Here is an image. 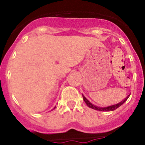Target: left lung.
<instances>
[{"label": "left lung", "instance_id": "left-lung-1", "mask_svg": "<svg viewBox=\"0 0 145 145\" xmlns=\"http://www.w3.org/2000/svg\"><path fill=\"white\" fill-rule=\"evenodd\" d=\"M129 95H128V96L126 97V99H124V100H123L122 101L119 102L118 104H116V105H114L108 106V107H105V108H101V107H98V106L94 105H93L92 103H90V102H89V101L86 99V97L84 96V95H83V98H84V101H85V103L86 104V105L88 106V107H89L90 108H93V109L96 110H100V111H112V110H116L117 108H119L120 106H121L122 105H123V104L124 102L127 100V99H128Z\"/></svg>", "mask_w": 145, "mask_h": 145}]
</instances>
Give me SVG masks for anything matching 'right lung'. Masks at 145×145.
<instances>
[{
	"mask_svg": "<svg viewBox=\"0 0 145 145\" xmlns=\"http://www.w3.org/2000/svg\"><path fill=\"white\" fill-rule=\"evenodd\" d=\"M55 108H56V107H55ZM55 108H54V109H55Z\"/></svg>",
	"mask_w": 145,
	"mask_h": 145,
	"instance_id": "1",
	"label": "right lung"
}]
</instances>
